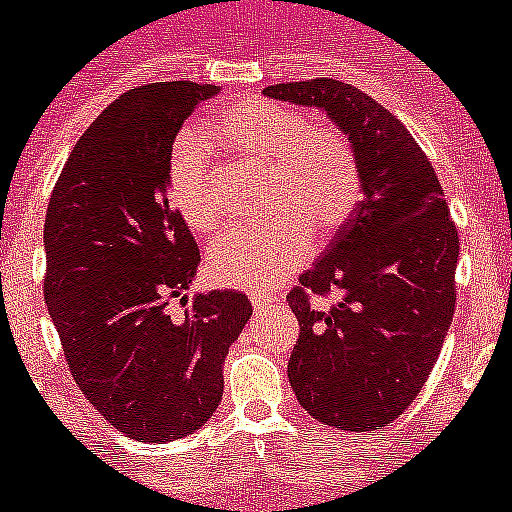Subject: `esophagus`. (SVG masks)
Returning a JSON list of instances; mask_svg holds the SVG:
<instances>
[{"mask_svg": "<svg viewBox=\"0 0 512 512\" xmlns=\"http://www.w3.org/2000/svg\"><path fill=\"white\" fill-rule=\"evenodd\" d=\"M250 301L255 309H265V306H273L278 301L275 293H265V291H250Z\"/></svg>", "mask_w": 512, "mask_h": 512, "instance_id": "esophagus-1", "label": "esophagus"}]
</instances>
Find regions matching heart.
Returning <instances> with one entry per match:
<instances>
[{
  "instance_id": "heart-1",
  "label": "heart",
  "mask_w": 512,
  "mask_h": 512,
  "mask_svg": "<svg viewBox=\"0 0 512 512\" xmlns=\"http://www.w3.org/2000/svg\"><path fill=\"white\" fill-rule=\"evenodd\" d=\"M211 131L239 162L268 175L273 219L237 226L208 250V273L221 286L268 288L309 260L314 235L330 239L353 219L363 170L353 139L332 123L311 126L301 110L244 100L221 110ZM164 182L180 219L198 234L219 226L221 206L206 144L182 133L167 157Z\"/></svg>"
}]
</instances>
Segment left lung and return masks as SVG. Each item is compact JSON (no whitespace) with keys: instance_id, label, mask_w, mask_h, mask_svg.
Returning a JSON list of instances; mask_svg holds the SVG:
<instances>
[{"instance_id":"8db88e82","label":"left lung","mask_w":512,"mask_h":512,"mask_svg":"<svg viewBox=\"0 0 512 512\" xmlns=\"http://www.w3.org/2000/svg\"><path fill=\"white\" fill-rule=\"evenodd\" d=\"M262 92L324 110L361 159L363 201L288 293L301 327L288 381L314 420L379 430L410 407L441 355L456 304L459 231L412 133L366 92L327 77ZM335 287L337 305L310 306L309 292Z\"/></svg>"}]
</instances>
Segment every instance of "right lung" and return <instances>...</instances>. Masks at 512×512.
<instances>
[{
	"mask_svg": "<svg viewBox=\"0 0 512 512\" xmlns=\"http://www.w3.org/2000/svg\"><path fill=\"white\" fill-rule=\"evenodd\" d=\"M219 87L154 82L97 115L64 164L46 213V296L64 358L105 420L141 443L206 425L224 391L231 342L252 317L239 291L170 301L201 252L167 198V157L182 123Z\"/></svg>",
	"mask_w": 512,
	"mask_h": 512,
	"instance_id": "right-lung-1",
	"label": "right lung"
}]
</instances>
